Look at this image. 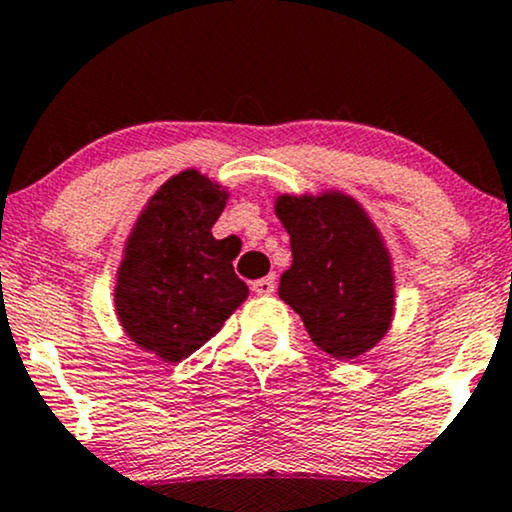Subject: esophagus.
I'll list each match as a JSON object with an SVG mask.
<instances>
[{
	"label": "esophagus",
	"instance_id": "34e87169",
	"mask_svg": "<svg viewBox=\"0 0 512 512\" xmlns=\"http://www.w3.org/2000/svg\"><path fill=\"white\" fill-rule=\"evenodd\" d=\"M274 288H276L274 276H264V279L252 281V291H255L257 295H272Z\"/></svg>",
	"mask_w": 512,
	"mask_h": 512
}]
</instances>
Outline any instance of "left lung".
Masks as SVG:
<instances>
[{
  "label": "left lung",
  "instance_id": "obj_1",
  "mask_svg": "<svg viewBox=\"0 0 512 512\" xmlns=\"http://www.w3.org/2000/svg\"><path fill=\"white\" fill-rule=\"evenodd\" d=\"M276 217L293 252L279 298L298 312L315 346L338 360L377 346L393 319V272L365 209L343 193L279 195Z\"/></svg>",
  "mask_w": 512,
  "mask_h": 512
}]
</instances>
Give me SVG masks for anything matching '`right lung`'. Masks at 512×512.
I'll return each instance as SVG.
<instances>
[{"label":"right lung","mask_w":512,"mask_h":512,"mask_svg":"<svg viewBox=\"0 0 512 512\" xmlns=\"http://www.w3.org/2000/svg\"><path fill=\"white\" fill-rule=\"evenodd\" d=\"M226 190L188 169L150 197L123 248L114 305L131 341L166 362L202 348L248 286L233 272L238 248L212 236Z\"/></svg>","instance_id":"right-lung-1"}]
</instances>
